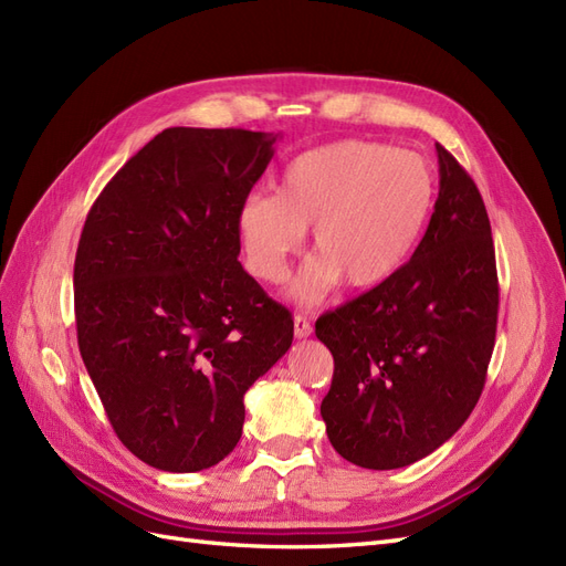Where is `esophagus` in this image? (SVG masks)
<instances>
[{"label": "esophagus", "instance_id": "esophagus-1", "mask_svg": "<svg viewBox=\"0 0 566 566\" xmlns=\"http://www.w3.org/2000/svg\"><path fill=\"white\" fill-rule=\"evenodd\" d=\"M293 323H295V337H297V339H304V337L312 335L314 328H312V323L306 321V316H300V314H297V316L293 318Z\"/></svg>", "mask_w": 566, "mask_h": 566}]
</instances>
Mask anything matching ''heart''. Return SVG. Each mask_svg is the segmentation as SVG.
Masks as SVG:
<instances>
[{"instance_id": "obj_1", "label": "heart", "mask_w": 566, "mask_h": 566, "mask_svg": "<svg viewBox=\"0 0 566 566\" xmlns=\"http://www.w3.org/2000/svg\"><path fill=\"white\" fill-rule=\"evenodd\" d=\"M437 181L420 153L373 142H335L300 153L276 193L254 191L235 210V233L252 276L285 279L314 227L318 256L290 285V297L316 304L347 281L356 290L387 283L430 221Z\"/></svg>"}]
</instances>
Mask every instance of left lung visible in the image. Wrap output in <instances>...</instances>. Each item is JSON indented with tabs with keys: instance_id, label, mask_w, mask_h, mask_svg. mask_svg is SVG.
<instances>
[{
	"instance_id": "obj_1",
	"label": "left lung",
	"mask_w": 566,
	"mask_h": 566,
	"mask_svg": "<svg viewBox=\"0 0 566 566\" xmlns=\"http://www.w3.org/2000/svg\"><path fill=\"white\" fill-rule=\"evenodd\" d=\"M439 198L394 276L316 321L335 373L321 403L333 449L368 470L437 451L482 397L499 321L489 214L470 175L437 144Z\"/></svg>"
}]
</instances>
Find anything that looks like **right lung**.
Returning a JSON list of instances; mask_svg holds the SVG:
<instances>
[{
	"instance_id": "add662e5",
	"label": "right lung",
	"mask_w": 566,
	"mask_h": 566,
	"mask_svg": "<svg viewBox=\"0 0 566 566\" xmlns=\"http://www.w3.org/2000/svg\"><path fill=\"white\" fill-rule=\"evenodd\" d=\"M281 134L169 127L108 181L75 256L82 361L146 465L198 472L233 449L245 391L293 345V316L238 262L235 210Z\"/></svg>"
}]
</instances>
